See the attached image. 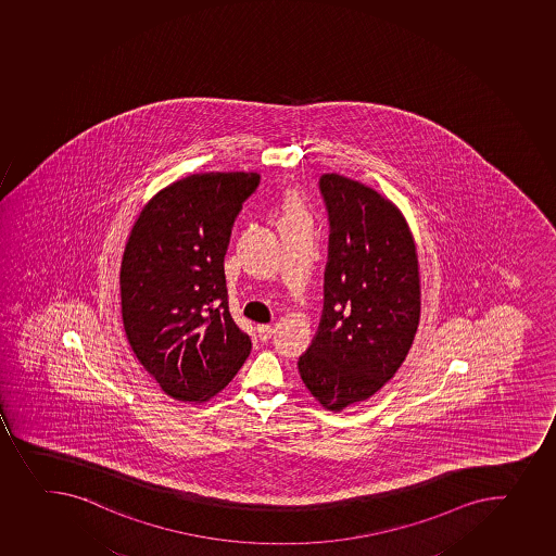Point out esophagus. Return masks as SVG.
I'll use <instances>...</instances> for the list:
<instances>
[{
	"label": "esophagus",
	"instance_id": "esophagus-1",
	"mask_svg": "<svg viewBox=\"0 0 556 556\" xmlns=\"http://www.w3.org/2000/svg\"><path fill=\"white\" fill-rule=\"evenodd\" d=\"M256 330H258V338L262 341H269L273 334H275V329L270 325H260Z\"/></svg>",
	"mask_w": 556,
	"mask_h": 556
}]
</instances>
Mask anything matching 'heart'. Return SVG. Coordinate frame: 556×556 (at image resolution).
<instances>
[{
    "label": "heart",
    "mask_w": 556,
    "mask_h": 556,
    "mask_svg": "<svg viewBox=\"0 0 556 556\" xmlns=\"http://www.w3.org/2000/svg\"><path fill=\"white\" fill-rule=\"evenodd\" d=\"M280 207L283 213L281 220H296V218H307L308 220L307 202L298 189H287L281 197Z\"/></svg>",
    "instance_id": "heart-1"
}]
</instances>
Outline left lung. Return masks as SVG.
<instances>
[{"label":"left lung","instance_id":"left-lung-1","mask_svg":"<svg viewBox=\"0 0 556 556\" xmlns=\"http://www.w3.org/2000/svg\"><path fill=\"white\" fill-rule=\"evenodd\" d=\"M329 262L318 334L298 370L325 410L372 397L394 378L420 318L416 242L400 207L365 184L325 173Z\"/></svg>","mask_w":556,"mask_h":556}]
</instances>
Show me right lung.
<instances>
[{"label": "right lung", "mask_w": 556, "mask_h": 556, "mask_svg": "<svg viewBox=\"0 0 556 556\" xmlns=\"http://www.w3.org/2000/svg\"><path fill=\"white\" fill-rule=\"evenodd\" d=\"M254 172L194 173L153 194L121 260L126 340L164 394L205 403L251 352L227 308L224 256Z\"/></svg>", "instance_id": "add662e5"}]
</instances>
